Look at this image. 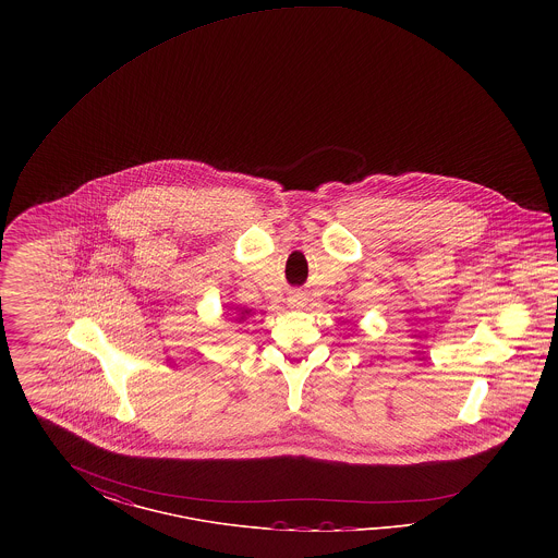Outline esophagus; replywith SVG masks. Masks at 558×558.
I'll list each match as a JSON object with an SVG mask.
<instances>
[{"label":"esophagus","instance_id":"34e87169","mask_svg":"<svg viewBox=\"0 0 558 558\" xmlns=\"http://www.w3.org/2000/svg\"><path fill=\"white\" fill-rule=\"evenodd\" d=\"M289 303H291L292 307H303L305 305V294L303 292H294V294H291Z\"/></svg>","mask_w":558,"mask_h":558}]
</instances>
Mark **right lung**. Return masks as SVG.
<instances>
[{
  "label": "right lung",
  "instance_id": "add662e5",
  "mask_svg": "<svg viewBox=\"0 0 558 558\" xmlns=\"http://www.w3.org/2000/svg\"><path fill=\"white\" fill-rule=\"evenodd\" d=\"M248 314H251V312H246V310H244V312H242V318H244V316H248Z\"/></svg>",
  "mask_w": 558,
  "mask_h": 558
}]
</instances>
